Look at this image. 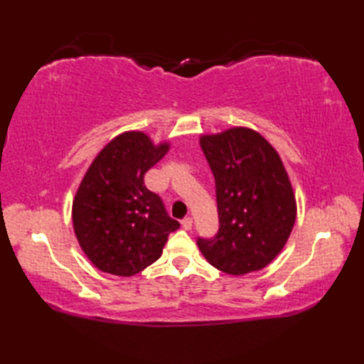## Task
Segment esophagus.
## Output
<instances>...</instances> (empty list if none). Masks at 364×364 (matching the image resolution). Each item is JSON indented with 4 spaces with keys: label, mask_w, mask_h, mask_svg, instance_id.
<instances>
[{
    "label": "esophagus",
    "mask_w": 364,
    "mask_h": 364,
    "mask_svg": "<svg viewBox=\"0 0 364 364\" xmlns=\"http://www.w3.org/2000/svg\"><path fill=\"white\" fill-rule=\"evenodd\" d=\"M192 223H194V222H192V218H184L183 222H181V225H183L184 230H191Z\"/></svg>",
    "instance_id": "esophagus-1"
}]
</instances>
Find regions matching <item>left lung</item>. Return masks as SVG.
Returning <instances> with one entry per match:
<instances>
[{
    "mask_svg": "<svg viewBox=\"0 0 364 364\" xmlns=\"http://www.w3.org/2000/svg\"><path fill=\"white\" fill-rule=\"evenodd\" d=\"M215 181L219 231L198 237V249L215 269L245 275L264 269L282 252L297 206L280 154L257 131L235 127L200 136Z\"/></svg>",
    "mask_w": 364,
    "mask_h": 364,
    "instance_id": "obj_1",
    "label": "left lung"
}]
</instances>
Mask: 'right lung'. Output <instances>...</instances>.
<instances>
[{
  "label": "right lung",
  "mask_w": 364,
  "mask_h": 364,
  "mask_svg": "<svg viewBox=\"0 0 364 364\" xmlns=\"http://www.w3.org/2000/svg\"><path fill=\"white\" fill-rule=\"evenodd\" d=\"M142 131H127L92 161L72 206L76 239L92 264L131 277L153 264L180 223L159 196L145 188L144 175L168 151Z\"/></svg>",
  "instance_id": "1"
}]
</instances>
